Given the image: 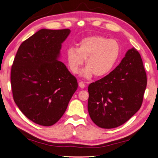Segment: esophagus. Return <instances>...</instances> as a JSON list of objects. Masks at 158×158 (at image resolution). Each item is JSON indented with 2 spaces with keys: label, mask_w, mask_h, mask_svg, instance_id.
Instances as JSON below:
<instances>
[{
  "label": "esophagus",
  "mask_w": 158,
  "mask_h": 158,
  "mask_svg": "<svg viewBox=\"0 0 158 158\" xmlns=\"http://www.w3.org/2000/svg\"><path fill=\"white\" fill-rule=\"evenodd\" d=\"M79 87H81V88H82V89H83V88L85 87V83L83 82V81H80V82L79 83Z\"/></svg>",
  "instance_id": "34e87169"
}]
</instances>
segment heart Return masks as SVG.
Returning <instances> with one entry per match:
<instances>
[{
    "label": "heart",
    "mask_w": 158,
    "mask_h": 158,
    "mask_svg": "<svg viewBox=\"0 0 158 158\" xmlns=\"http://www.w3.org/2000/svg\"><path fill=\"white\" fill-rule=\"evenodd\" d=\"M120 56V46L116 40L93 35L81 40L77 48H69L66 53V59L69 70L73 74L78 73L85 60L86 67L81 75L90 79L94 75L96 77H102L109 74Z\"/></svg>",
    "instance_id": "b5f03b06"
}]
</instances>
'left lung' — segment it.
I'll list each match as a JSON object with an SVG mask.
<instances>
[{
	"label": "left lung",
	"mask_w": 158,
	"mask_h": 158,
	"mask_svg": "<svg viewBox=\"0 0 158 158\" xmlns=\"http://www.w3.org/2000/svg\"><path fill=\"white\" fill-rule=\"evenodd\" d=\"M146 86L141 55L132 48L115 69L88 86L91 119L103 129L122 125L140 109Z\"/></svg>",
	"instance_id": "left-lung-1"
}]
</instances>
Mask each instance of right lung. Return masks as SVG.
Listing matches in <instances>:
<instances>
[{
    "label": "right lung",
    "instance_id": "1",
    "mask_svg": "<svg viewBox=\"0 0 158 158\" xmlns=\"http://www.w3.org/2000/svg\"><path fill=\"white\" fill-rule=\"evenodd\" d=\"M69 29H42L21 44L14 58L10 83L14 101L32 122L49 127L64 114L77 89V79L58 60Z\"/></svg>",
    "mask_w": 158,
    "mask_h": 158
}]
</instances>
